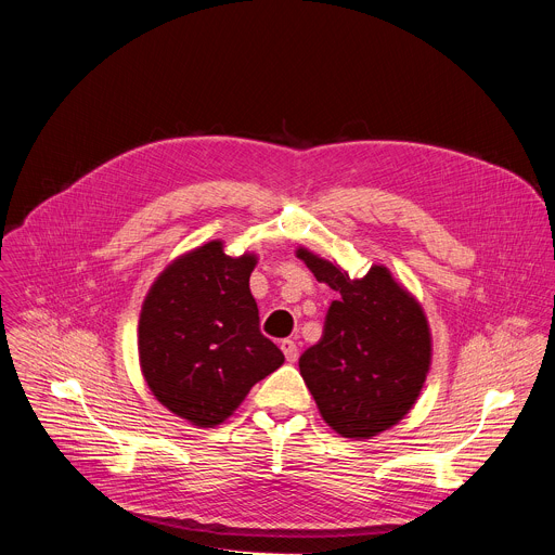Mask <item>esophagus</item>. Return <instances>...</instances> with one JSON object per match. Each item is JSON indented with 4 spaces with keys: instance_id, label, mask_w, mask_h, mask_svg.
<instances>
[{
    "instance_id": "1",
    "label": "esophagus",
    "mask_w": 555,
    "mask_h": 555,
    "mask_svg": "<svg viewBox=\"0 0 555 555\" xmlns=\"http://www.w3.org/2000/svg\"><path fill=\"white\" fill-rule=\"evenodd\" d=\"M281 351L285 353V360L287 362H296V358H298V347H296V343L294 340H283L281 343Z\"/></svg>"
}]
</instances>
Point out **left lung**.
Listing matches in <instances>:
<instances>
[{
    "label": "left lung",
    "mask_w": 555,
    "mask_h": 555,
    "mask_svg": "<svg viewBox=\"0 0 555 555\" xmlns=\"http://www.w3.org/2000/svg\"><path fill=\"white\" fill-rule=\"evenodd\" d=\"M296 257L338 294L321 340L298 360L300 375L338 435L371 439L398 424L420 398L433 351L424 309L384 266L351 279L305 248Z\"/></svg>",
    "instance_id": "left-lung-1"
}]
</instances>
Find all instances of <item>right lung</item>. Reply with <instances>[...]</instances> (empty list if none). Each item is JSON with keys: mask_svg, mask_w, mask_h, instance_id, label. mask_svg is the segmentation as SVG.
Returning a JSON list of instances; mask_svg holds the SVG:
<instances>
[{"mask_svg": "<svg viewBox=\"0 0 555 555\" xmlns=\"http://www.w3.org/2000/svg\"><path fill=\"white\" fill-rule=\"evenodd\" d=\"M255 266V255L232 259L221 242H210L176 259L142 302V375L157 402L199 428L230 417L285 362L259 330Z\"/></svg>", "mask_w": 555, "mask_h": 555, "instance_id": "obj_1", "label": "right lung"}]
</instances>
